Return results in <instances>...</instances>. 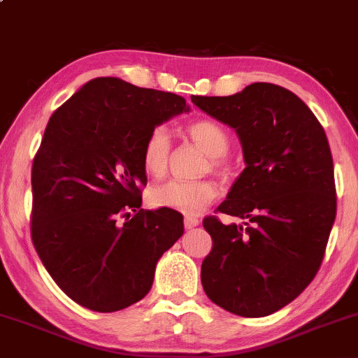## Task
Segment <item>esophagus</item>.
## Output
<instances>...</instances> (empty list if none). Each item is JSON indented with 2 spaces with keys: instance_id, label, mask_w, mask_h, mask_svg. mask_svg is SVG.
I'll list each match as a JSON object with an SVG mask.
<instances>
[{
  "instance_id": "esophagus-1",
  "label": "esophagus",
  "mask_w": 358,
  "mask_h": 358,
  "mask_svg": "<svg viewBox=\"0 0 358 358\" xmlns=\"http://www.w3.org/2000/svg\"><path fill=\"white\" fill-rule=\"evenodd\" d=\"M183 225H185V229L196 227V225H199V219H195V217H185Z\"/></svg>"
}]
</instances>
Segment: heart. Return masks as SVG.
Masks as SVG:
<instances>
[{"instance_id":"1","label":"heart","mask_w":358,"mask_h":358,"mask_svg":"<svg viewBox=\"0 0 358 358\" xmlns=\"http://www.w3.org/2000/svg\"><path fill=\"white\" fill-rule=\"evenodd\" d=\"M187 133L192 141L207 153L203 171L210 170L220 178L231 176L234 162L227 155L231 138L224 126L212 119H196L187 127ZM170 133L165 126H155L143 141V168L151 176H163L170 165ZM217 195H219L217 185L210 180H196V182L173 180V182L153 188L150 193V200L155 207L171 208V210L182 212L185 215H196L205 210L217 199Z\"/></svg>"}]
</instances>
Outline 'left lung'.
<instances>
[{"instance_id":"8db88e82","label":"left lung","mask_w":358,"mask_h":358,"mask_svg":"<svg viewBox=\"0 0 358 358\" xmlns=\"http://www.w3.org/2000/svg\"><path fill=\"white\" fill-rule=\"evenodd\" d=\"M192 102L237 131L248 165L217 208L244 225L203 219L212 237L203 291L234 315H271L299 296L322 266L336 215L327 134L296 94L268 82Z\"/></svg>"}]
</instances>
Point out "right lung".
Masks as SVG:
<instances>
[{
	"mask_svg": "<svg viewBox=\"0 0 358 358\" xmlns=\"http://www.w3.org/2000/svg\"><path fill=\"white\" fill-rule=\"evenodd\" d=\"M183 110L176 94L99 77L48 119L31 166V241L80 306L110 313L145 298L158 259L182 237V213L141 208V148Z\"/></svg>",
	"mask_w": 358,
	"mask_h": 358,
	"instance_id": "right-lung-1",
	"label": "right lung"
}]
</instances>
